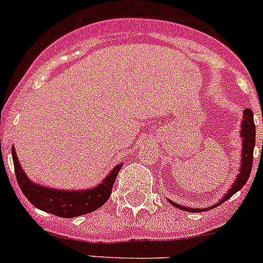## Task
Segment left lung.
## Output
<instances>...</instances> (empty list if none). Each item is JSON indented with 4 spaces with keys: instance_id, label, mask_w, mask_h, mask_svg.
Wrapping results in <instances>:
<instances>
[{
    "instance_id": "left-lung-1",
    "label": "left lung",
    "mask_w": 263,
    "mask_h": 263,
    "mask_svg": "<svg viewBox=\"0 0 263 263\" xmlns=\"http://www.w3.org/2000/svg\"><path fill=\"white\" fill-rule=\"evenodd\" d=\"M245 119H243L242 122V132H240V135H242L243 137V151H242V165H240V169H239V174H238V178L237 181L234 182V184L232 185V188H230L229 192L227 193V195L224 196V198L222 200L219 201V203L217 205H220V203H222L224 201L229 200L230 197H232L234 193H237L238 191L240 190V188L243 187V185L246 184L247 181H248L249 178V174H251V171H252V164H253V150H254V144H256V124H254V121H253V112H252L251 109H246L245 110ZM262 145H263V141H262ZM173 205H176L174 202H172ZM178 206V205H176ZM178 208L183 209V210H187V211H203L202 209H187V208H183V206H178ZM215 208V206H213Z\"/></svg>"
}]
</instances>
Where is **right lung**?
Instances as JSON below:
<instances>
[{
  "label": "right lung",
  "instance_id": "right-lung-1",
  "mask_svg": "<svg viewBox=\"0 0 263 263\" xmlns=\"http://www.w3.org/2000/svg\"><path fill=\"white\" fill-rule=\"evenodd\" d=\"M12 160H14L15 176L18 187L21 188L24 196L35 208L60 217H76L102 208L109 198L113 184L121 171V165L116 166L112 173L92 190L67 192V191L42 187L36 183L29 181L18 164L14 147H12Z\"/></svg>",
  "mask_w": 263,
  "mask_h": 263
}]
</instances>
